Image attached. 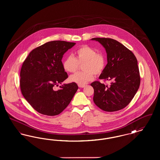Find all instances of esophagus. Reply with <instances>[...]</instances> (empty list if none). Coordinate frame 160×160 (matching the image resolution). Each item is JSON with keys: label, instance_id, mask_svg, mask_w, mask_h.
I'll return each instance as SVG.
<instances>
[{"label": "esophagus", "instance_id": "34e87169", "mask_svg": "<svg viewBox=\"0 0 160 160\" xmlns=\"http://www.w3.org/2000/svg\"><path fill=\"white\" fill-rule=\"evenodd\" d=\"M78 86L79 88H83L85 87V85H84V84H78Z\"/></svg>", "mask_w": 160, "mask_h": 160}]
</instances>
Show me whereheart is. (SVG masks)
Segmentation results:
<instances>
[{
	"mask_svg": "<svg viewBox=\"0 0 160 160\" xmlns=\"http://www.w3.org/2000/svg\"><path fill=\"white\" fill-rule=\"evenodd\" d=\"M75 58L71 55L67 56L62 65L65 71L74 72L82 65L83 71L78 72L69 77V80L79 84H84L91 81L96 75L101 74L106 66V58L104 54L97 52L96 50L88 46L79 47L75 52Z\"/></svg>",
	"mask_w": 160,
	"mask_h": 160,
	"instance_id": "obj_1",
	"label": "heart"
}]
</instances>
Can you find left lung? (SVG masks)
Listing matches in <instances>:
<instances>
[{
	"label": "left lung",
	"instance_id": "obj_1",
	"mask_svg": "<svg viewBox=\"0 0 160 160\" xmlns=\"http://www.w3.org/2000/svg\"><path fill=\"white\" fill-rule=\"evenodd\" d=\"M98 41L106 51L107 64L99 79L110 81V86L95 81L93 100L101 110L112 112L128 106L140 83L137 61L133 53L118 41L107 38H92Z\"/></svg>",
	"mask_w": 160,
	"mask_h": 160
}]
</instances>
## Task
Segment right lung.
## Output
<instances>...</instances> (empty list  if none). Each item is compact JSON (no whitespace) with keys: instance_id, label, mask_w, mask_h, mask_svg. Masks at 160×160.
I'll return each instance as SVG.
<instances>
[{"instance_id":"obj_1","label":"right lung","mask_w":160,"mask_h":160,"mask_svg":"<svg viewBox=\"0 0 160 160\" xmlns=\"http://www.w3.org/2000/svg\"><path fill=\"white\" fill-rule=\"evenodd\" d=\"M76 44L64 41L46 42L33 49L23 62L20 85L24 98L37 112L47 116L60 114L76 93V83L64 84L68 76L63 68L64 53Z\"/></svg>"}]
</instances>
